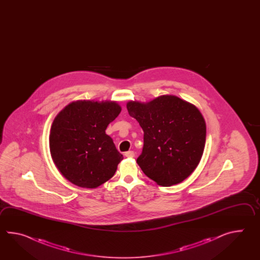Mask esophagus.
<instances>
[{
  "mask_svg": "<svg viewBox=\"0 0 260 260\" xmlns=\"http://www.w3.org/2000/svg\"><path fill=\"white\" fill-rule=\"evenodd\" d=\"M125 157H127V158H134L135 157V152L133 151V150H129V151H126L125 153Z\"/></svg>",
  "mask_w": 260,
  "mask_h": 260,
  "instance_id": "obj_1",
  "label": "esophagus"
}]
</instances>
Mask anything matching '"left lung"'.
<instances>
[{"label": "left lung", "instance_id": "8db88e82", "mask_svg": "<svg viewBox=\"0 0 260 260\" xmlns=\"http://www.w3.org/2000/svg\"><path fill=\"white\" fill-rule=\"evenodd\" d=\"M128 113L144 131L137 160L144 174L160 186L182 182L199 165L205 149V121L191 103L165 94L147 103L129 101Z\"/></svg>", "mask_w": 260, "mask_h": 260}]
</instances>
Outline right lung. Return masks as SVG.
Returning <instances> with one entry per match:
<instances>
[{"label": "right lung", "mask_w": 260, "mask_h": 260, "mask_svg": "<svg viewBox=\"0 0 260 260\" xmlns=\"http://www.w3.org/2000/svg\"><path fill=\"white\" fill-rule=\"evenodd\" d=\"M121 111L115 101L77 100L56 115L50 130V153L70 182L94 188L114 176L123 157L105 131Z\"/></svg>", "instance_id": "1"}]
</instances>
